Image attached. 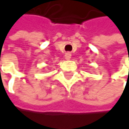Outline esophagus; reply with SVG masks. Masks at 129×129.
I'll list each match as a JSON object with an SVG mask.
<instances>
[{"label": "esophagus", "instance_id": "esophagus-1", "mask_svg": "<svg viewBox=\"0 0 129 129\" xmlns=\"http://www.w3.org/2000/svg\"><path fill=\"white\" fill-rule=\"evenodd\" d=\"M64 57H65V60H70V58H71V54H70L69 52H67V53H65L64 55Z\"/></svg>", "mask_w": 129, "mask_h": 129}]
</instances>
